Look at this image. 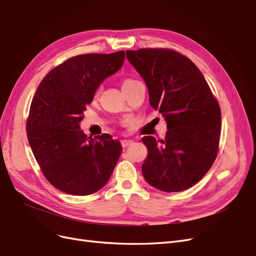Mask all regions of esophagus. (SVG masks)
<instances>
[{"instance_id": "34e87169", "label": "esophagus", "mask_w": 256, "mask_h": 256, "mask_svg": "<svg viewBox=\"0 0 256 256\" xmlns=\"http://www.w3.org/2000/svg\"><path fill=\"white\" fill-rule=\"evenodd\" d=\"M134 144V141L132 140H122V147H127V146H130Z\"/></svg>"}]
</instances>
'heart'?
Here are the masks:
<instances>
[{"label":"heart","instance_id":"heart-1","mask_svg":"<svg viewBox=\"0 0 256 256\" xmlns=\"http://www.w3.org/2000/svg\"><path fill=\"white\" fill-rule=\"evenodd\" d=\"M130 81H132V80H126L124 83H127V82H130Z\"/></svg>","mask_w":256,"mask_h":256}]
</instances>
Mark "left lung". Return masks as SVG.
<instances>
[{
  "label": "left lung",
  "mask_w": 256,
  "mask_h": 256,
  "mask_svg": "<svg viewBox=\"0 0 256 256\" xmlns=\"http://www.w3.org/2000/svg\"><path fill=\"white\" fill-rule=\"evenodd\" d=\"M130 64L148 88L150 104L162 114L164 140L144 136L147 158L142 174L152 187L178 192L192 187L218 154L221 111L194 63L168 49L127 50Z\"/></svg>",
  "instance_id": "left-lung-1"
}]
</instances>
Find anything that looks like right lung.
<instances>
[{
    "label": "right lung",
    "mask_w": 256,
    "mask_h": 256,
    "mask_svg": "<svg viewBox=\"0 0 256 256\" xmlns=\"http://www.w3.org/2000/svg\"><path fill=\"white\" fill-rule=\"evenodd\" d=\"M125 52L68 58L38 85L26 122L28 140L48 182L72 196H88L109 180L122 144L108 134L95 138L80 128L98 88L118 72Z\"/></svg>",
    "instance_id": "1"
}]
</instances>
